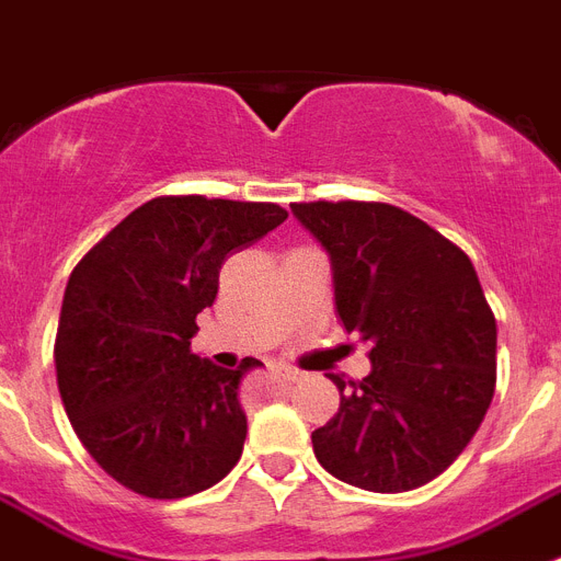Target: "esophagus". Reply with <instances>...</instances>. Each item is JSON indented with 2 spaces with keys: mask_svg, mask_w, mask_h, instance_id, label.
<instances>
[{
  "mask_svg": "<svg viewBox=\"0 0 561 561\" xmlns=\"http://www.w3.org/2000/svg\"><path fill=\"white\" fill-rule=\"evenodd\" d=\"M273 370H276V376H279L282 382H296V379L302 376L296 368H285V365H279V368H273Z\"/></svg>",
  "mask_w": 561,
  "mask_h": 561,
  "instance_id": "esophagus-1",
  "label": "esophagus"
}]
</instances>
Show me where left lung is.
<instances>
[{
    "label": "left lung",
    "instance_id": "left-lung-1",
    "mask_svg": "<svg viewBox=\"0 0 561 561\" xmlns=\"http://www.w3.org/2000/svg\"><path fill=\"white\" fill-rule=\"evenodd\" d=\"M331 256L336 313L370 342L362 382L331 376L339 413L313 431L336 479L402 493L448 470L496 390V319L468 253L388 202H294Z\"/></svg>",
    "mask_w": 561,
    "mask_h": 561
}]
</instances>
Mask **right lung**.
<instances>
[{
  "label": "right lung",
  "instance_id": "right-lung-1",
  "mask_svg": "<svg viewBox=\"0 0 561 561\" xmlns=\"http://www.w3.org/2000/svg\"><path fill=\"white\" fill-rule=\"evenodd\" d=\"M288 219L273 202L157 196L79 259L54 362L65 413L93 462L148 499H182L230 473L248 416L239 385L191 353L196 317L230 253Z\"/></svg>",
  "mask_w": 561,
  "mask_h": 561
}]
</instances>
